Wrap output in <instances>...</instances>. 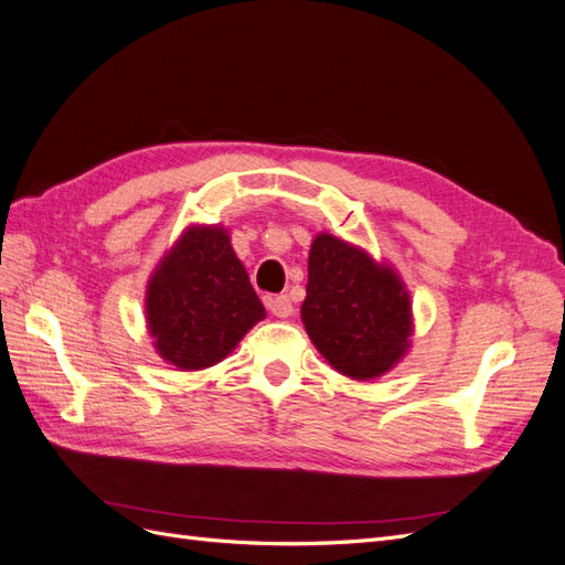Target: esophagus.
I'll return each mask as SVG.
<instances>
[{
    "mask_svg": "<svg viewBox=\"0 0 565 565\" xmlns=\"http://www.w3.org/2000/svg\"><path fill=\"white\" fill-rule=\"evenodd\" d=\"M266 306H268V311H270L273 316H278V318H289V316H292V311H295L292 299H289L287 295L270 297Z\"/></svg>",
    "mask_w": 565,
    "mask_h": 565,
    "instance_id": "obj_1",
    "label": "esophagus"
}]
</instances>
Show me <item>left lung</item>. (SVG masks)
Here are the masks:
<instances>
[{"label": "left lung", "mask_w": 565, "mask_h": 565, "mask_svg": "<svg viewBox=\"0 0 565 565\" xmlns=\"http://www.w3.org/2000/svg\"><path fill=\"white\" fill-rule=\"evenodd\" d=\"M301 320L324 361L358 382L396 367L413 334V306L398 273L330 233H320L309 252Z\"/></svg>", "instance_id": "obj_1"}]
</instances>
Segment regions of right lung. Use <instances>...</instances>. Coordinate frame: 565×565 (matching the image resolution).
<instances>
[{
  "label": "right lung",
  "mask_w": 565,
  "mask_h": 565,
  "mask_svg": "<svg viewBox=\"0 0 565 565\" xmlns=\"http://www.w3.org/2000/svg\"><path fill=\"white\" fill-rule=\"evenodd\" d=\"M264 316V303L221 226L185 228L148 280L152 344L185 372L224 361Z\"/></svg>",
  "instance_id": "obj_1"
}]
</instances>
